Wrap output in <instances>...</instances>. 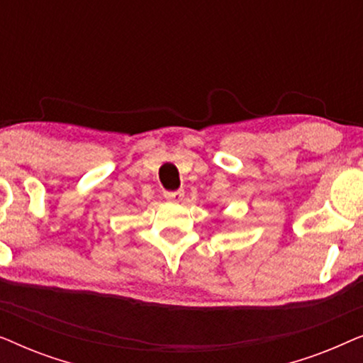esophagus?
Returning <instances> with one entry per match:
<instances>
[{"label": "esophagus", "instance_id": "obj_1", "mask_svg": "<svg viewBox=\"0 0 363 363\" xmlns=\"http://www.w3.org/2000/svg\"><path fill=\"white\" fill-rule=\"evenodd\" d=\"M183 196H185V193H183V190L165 191V198H167V200H170V201H178V200H182Z\"/></svg>", "mask_w": 363, "mask_h": 363}]
</instances>
